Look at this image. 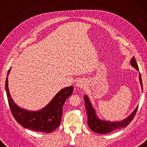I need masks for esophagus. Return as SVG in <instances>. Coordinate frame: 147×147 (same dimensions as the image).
<instances>
[{
	"label": "esophagus",
	"instance_id": "obj_1",
	"mask_svg": "<svg viewBox=\"0 0 147 147\" xmlns=\"http://www.w3.org/2000/svg\"><path fill=\"white\" fill-rule=\"evenodd\" d=\"M85 83L86 82L83 80H78L76 82V86L78 87V88H84V87H85V85H86Z\"/></svg>",
	"mask_w": 147,
	"mask_h": 147
}]
</instances>
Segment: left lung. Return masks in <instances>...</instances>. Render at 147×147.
<instances>
[{"mask_svg": "<svg viewBox=\"0 0 147 147\" xmlns=\"http://www.w3.org/2000/svg\"><path fill=\"white\" fill-rule=\"evenodd\" d=\"M130 63L134 68L136 69L137 70H139L138 65L136 63V59L133 58L131 59ZM139 78L140 80V83L141 86V88L143 89V84L142 80H141V75L139 73ZM84 100H85V107L87 115H88V124L89 128L92 131L94 132L100 134H105L111 132L119 128L126 127L128 126L130 122L133 120V119L135 117L137 111H138V108L133 111V113L128 117L127 119H124L123 121L120 122H108V121H103L98 119L97 117L96 116L95 111L92 107L88 96L85 95L84 96Z\"/></svg>", "mask_w": 147, "mask_h": 147, "instance_id": "8db88e82", "label": "left lung"}]
</instances>
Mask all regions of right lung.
<instances>
[{"label":"right lung","mask_w":147,"mask_h":147,"mask_svg":"<svg viewBox=\"0 0 147 147\" xmlns=\"http://www.w3.org/2000/svg\"><path fill=\"white\" fill-rule=\"evenodd\" d=\"M5 88L11 113L17 123L24 128L46 133L52 132L59 126L63 104L73 91V86L61 89L45 108L38 111H30L19 108L12 100L8 89V76Z\"/></svg>","instance_id":"add662e5"}]
</instances>
